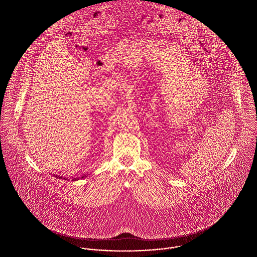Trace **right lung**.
I'll list each match as a JSON object with an SVG mask.
<instances>
[{
	"label": "right lung",
	"instance_id": "obj_1",
	"mask_svg": "<svg viewBox=\"0 0 257 257\" xmlns=\"http://www.w3.org/2000/svg\"><path fill=\"white\" fill-rule=\"evenodd\" d=\"M56 177L59 178V179H62V177H60V176H56ZM84 177H85V176H82V178H84ZM64 179H65V178H64ZM78 179H79V178H78ZM73 180H77V178H74Z\"/></svg>",
	"mask_w": 257,
	"mask_h": 257
}]
</instances>
